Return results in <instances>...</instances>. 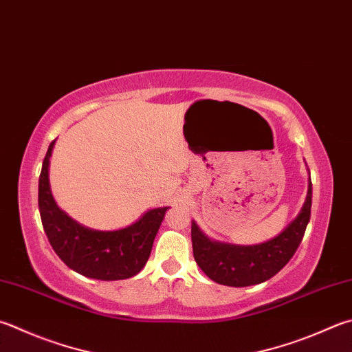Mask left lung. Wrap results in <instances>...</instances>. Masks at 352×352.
Returning a JSON list of instances; mask_svg holds the SVG:
<instances>
[{
	"label": "left lung",
	"mask_w": 352,
	"mask_h": 352,
	"mask_svg": "<svg viewBox=\"0 0 352 352\" xmlns=\"http://www.w3.org/2000/svg\"><path fill=\"white\" fill-rule=\"evenodd\" d=\"M313 184L300 213L280 234L257 245H233L211 241L197 223L191 222V242L195 261L216 283L227 287H250L271 279L289 262L303 239L311 217Z\"/></svg>",
	"instance_id": "1"
}]
</instances>
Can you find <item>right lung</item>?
<instances>
[{"mask_svg": "<svg viewBox=\"0 0 352 352\" xmlns=\"http://www.w3.org/2000/svg\"><path fill=\"white\" fill-rule=\"evenodd\" d=\"M53 147L55 141L49 145L38 185L39 214L53 251L69 268L91 279L122 280L136 276L148 261L168 207L148 210L135 223L116 231L82 227L52 196L49 165Z\"/></svg>", "mask_w": 352, "mask_h": 352, "instance_id": "right-lung-1", "label": "right lung"}]
</instances>
